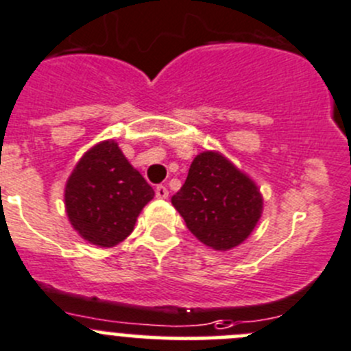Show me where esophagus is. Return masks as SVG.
<instances>
[{
  "mask_svg": "<svg viewBox=\"0 0 351 351\" xmlns=\"http://www.w3.org/2000/svg\"><path fill=\"white\" fill-rule=\"evenodd\" d=\"M168 195H169V192L165 185L156 186V197H158V199H168Z\"/></svg>",
  "mask_w": 351,
  "mask_h": 351,
  "instance_id": "obj_1",
  "label": "esophagus"
}]
</instances>
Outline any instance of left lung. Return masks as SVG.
Segmentation results:
<instances>
[{
	"mask_svg": "<svg viewBox=\"0 0 351 351\" xmlns=\"http://www.w3.org/2000/svg\"><path fill=\"white\" fill-rule=\"evenodd\" d=\"M171 204L193 237L214 250L243 243L262 216L264 199L254 180L217 151L193 158Z\"/></svg>",
	"mask_w": 351,
	"mask_h": 351,
	"instance_id": "1",
	"label": "left lung"
}]
</instances>
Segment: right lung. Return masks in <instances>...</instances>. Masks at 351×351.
Returning a JSON list of instances; mask_svg holds the SVG:
<instances>
[{
  "label": "right lung",
  "mask_w": 351,
  "mask_h": 351,
  "mask_svg": "<svg viewBox=\"0 0 351 351\" xmlns=\"http://www.w3.org/2000/svg\"><path fill=\"white\" fill-rule=\"evenodd\" d=\"M152 197V186L110 138L78 159L64 185V209L84 240L110 248L134 231Z\"/></svg>",
  "instance_id": "1"
}]
</instances>
